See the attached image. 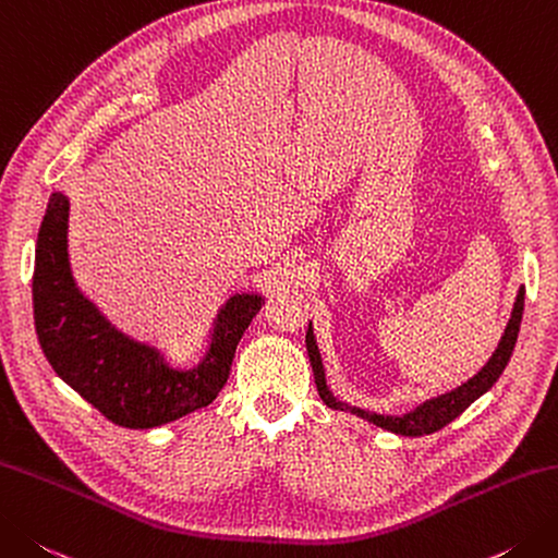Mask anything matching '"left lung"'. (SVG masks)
I'll use <instances>...</instances> for the list:
<instances>
[{
    "instance_id": "8db88e82",
    "label": "left lung",
    "mask_w": 558,
    "mask_h": 558,
    "mask_svg": "<svg viewBox=\"0 0 558 558\" xmlns=\"http://www.w3.org/2000/svg\"><path fill=\"white\" fill-rule=\"evenodd\" d=\"M522 310H525V288H520V292H518L515 307H512L510 322L506 326V333H504V338H500L496 353L490 355L488 363L482 369H478V373L472 379L464 381L462 387H457L452 391H447V395H440L435 399L423 401L421 407H416L409 413H403V416H385V413H369V411H363L357 407H348V403L338 401L331 395V389L326 387L322 355H319V348H316L314 331H312V324H310V329H307V353H310V363H312V369H314L316 391H319V397H322L326 407H331L336 411H351V413H355V416L375 423V425H379V428H385L389 433L409 435V438H418V435H430L435 430L445 428L447 423H452L464 409L472 407V403L478 397L486 395V391L496 385V379L504 375V369H506L508 360L512 355V348H515V341H518Z\"/></svg>"
}]
</instances>
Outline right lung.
<instances>
[{
    "label": "right lung",
    "mask_w": 558,
    "mask_h": 558,
    "mask_svg": "<svg viewBox=\"0 0 558 558\" xmlns=\"http://www.w3.org/2000/svg\"><path fill=\"white\" fill-rule=\"evenodd\" d=\"M70 201L54 191L43 217L33 268V319L58 377L123 428L147 430L203 409L227 385L236 343L258 314L260 294H234L215 319L210 348L177 369L157 348L118 331L76 288L68 256Z\"/></svg>",
    "instance_id": "obj_1"
}]
</instances>
